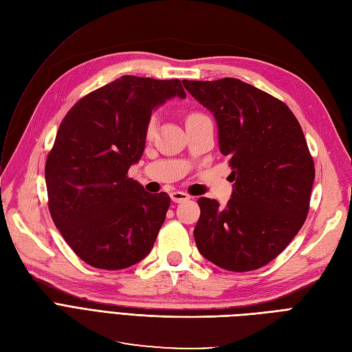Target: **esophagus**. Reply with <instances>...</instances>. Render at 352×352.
<instances>
[{
	"label": "esophagus",
	"instance_id": "obj_1",
	"mask_svg": "<svg viewBox=\"0 0 352 352\" xmlns=\"http://www.w3.org/2000/svg\"><path fill=\"white\" fill-rule=\"evenodd\" d=\"M170 198H172L173 202H184L190 197L186 192H182V190H173V192L170 194Z\"/></svg>",
	"mask_w": 352,
	"mask_h": 352
}]
</instances>
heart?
<instances>
[{"label": "heart", "mask_w": 352, "mask_h": 352, "mask_svg": "<svg viewBox=\"0 0 352 352\" xmlns=\"http://www.w3.org/2000/svg\"><path fill=\"white\" fill-rule=\"evenodd\" d=\"M201 114H190L188 119H195V117H199ZM154 124H155V120L154 119H151L150 122H148V126H146V133L150 135L151 132H153V129H154Z\"/></svg>", "instance_id": "obj_1"}]
</instances>
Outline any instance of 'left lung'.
Instances as JSON below:
<instances>
[{
  "instance_id": "8db88e82",
  "label": "left lung",
  "mask_w": 352,
  "mask_h": 352,
  "mask_svg": "<svg viewBox=\"0 0 352 352\" xmlns=\"http://www.w3.org/2000/svg\"><path fill=\"white\" fill-rule=\"evenodd\" d=\"M182 83L214 116L235 182L225 207L198 199V251L229 272L260 269L287 247L308 214L316 172L301 126L286 104L239 79Z\"/></svg>"
}]
</instances>
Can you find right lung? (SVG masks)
I'll list each match as a JSON object with an SVG mask.
<instances>
[{"instance_id":"1","label":"right lung","mask_w":352,"mask_h":352,"mask_svg":"<svg viewBox=\"0 0 352 352\" xmlns=\"http://www.w3.org/2000/svg\"><path fill=\"white\" fill-rule=\"evenodd\" d=\"M186 98L179 79L122 76L88 94L63 119L47 157L48 207L80 260L122 270L151 252L170 197L127 177L141 160L153 110Z\"/></svg>"}]
</instances>
